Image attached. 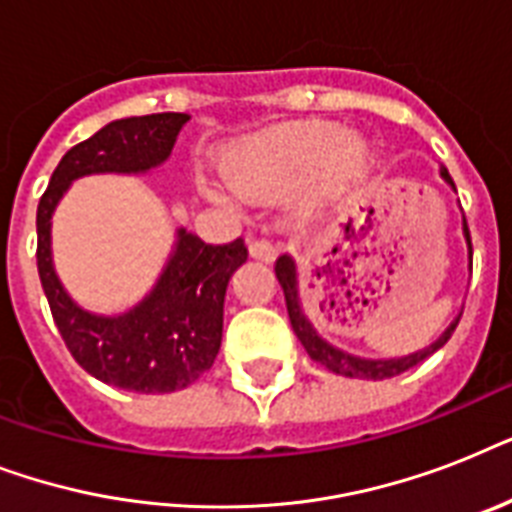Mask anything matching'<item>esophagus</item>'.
Masks as SVG:
<instances>
[{"mask_svg":"<svg viewBox=\"0 0 512 512\" xmlns=\"http://www.w3.org/2000/svg\"><path fill=\"white\" fill-rule=\"evenodd\" d=\"M249 255L255 257V260H263V263H271L279 255V247L268 239H252L249 241Z\"/></svg>","mask_w":512,"mask_h":512,"instance_id":"34e87169","label":"esophagus"}]
</instances>
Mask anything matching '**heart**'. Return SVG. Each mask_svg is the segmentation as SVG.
<instances>
[{
	"label": "heart",
	"mask_w": 512,
	"mask_h": 512,
	"mask_svg": "<svg viewBox=\"0 0 512 512\" xmlns=\"http://www.w3.org/2000/svg\"><path fill=\"white\" fill-rule=\"evenodd\" d=\"M369 167V143L329 122L281 124L249 135L225 151L223 164L225 180L241 199L268 201L300 185L305 209L342 196Z\"/></svg>",
	"instance_id": "obj_1"
}]
</instances>
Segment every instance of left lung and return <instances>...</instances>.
Returning a JSON list of instances; mask_svg holds the SVG:
<instances>
[{
  "mask_svg": "<svg viewBox=\"0 0 512 512\" xmlns=\"http://www.w3.org/2000/svg\"><path fill=\"white\" fill-rule=\"evenodd\" d=\"M441 177L446 183L454 188L452 175L446 172V167H441ZM462 233H465V241H468V257H470V268H473V244H470V231H468V220L462 217ZM276 279H279L281 289H284V300H287V313L289 321H292V329H295L297 340L303 342V348L308 350V356L313 361H319L321 366H327L329 372L342 374V377H353V380H388V377H396V374L412 369L420 361L436 353L438 348H444L452 332L457 329V321L454 319L449 324L444 335L438 337L433 345H428L425 350H417V353H409V356L401 358H361V356H350L345 350H337L335 345H329L327 340H321L319 332L313 329V324L308 321L303 311V303H300V292H297V265L289 255H281L276 260Z\"/></svg>",
  "mask_w": 512,
  "mask_h": 512,
  "instance_id": "1",
  "label": "left lung"
}]
</instances>
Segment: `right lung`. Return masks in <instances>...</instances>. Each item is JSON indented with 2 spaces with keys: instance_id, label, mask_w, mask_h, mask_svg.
Segmentation results:
<instances>
[{
  "instance_id": "right-lung-1",
  "label": "right lung",
  "mask_w": 512,
  "mask_h": 512,
  "mask_svg": "<svg viewBox=\"0 0 512 512\" xmlns=\"http://www.w3.org/2000/svg\"><path fill=\"white\" fill-rule=\"evenodd\" d=\"M188 114L116 119L68 151L36 209V268L60 337L84 372L114 388L172 393L215 364L223 340L225 289L247 260L244 241L204 244L177 231L175 249L151 295L122 316H95L68 297L52 268V212L76 177L138 175L167 162Z\"/></svg>"
}]
</instances>
